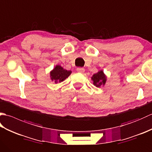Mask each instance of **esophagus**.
I'll list each match as a JSON object with an SVG mask.
<instances>
[{
    "mask_svg": "<svg viewBox=\"0 0 152 152\" xmlns=\"http://www.w3.org/2000/svg\"><path fill=\"white\" fill-rule=\"evenodd\" d=\"M76 70H77V72H81V73H83V72H85V69H83V68H82V67H78V68H77Z\"/></svg>",
    "mask_w": 152,
    "mask_h": 152,
    "instance_id": "esophagus-1",
    "label": "esophagus"
}]
</instances>
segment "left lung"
I'll list each match as a JSON object with an SVG mask.
<instances>
[{"instance_id": "left-lung-1", "label": "left lung", "mask_w": 152, "mask_h": 152, "mask_svg": "<svg viewBox=\"0 0 152 152\" xmlns=\"http://www.w3.org/2000/svg\"><path fill=\"white\" fill-rule=\"evenodd\" d=\"M91 79L93 81V84L98 88L101 85H104L106 82V76L102 70H100L99 72L95 74Z\"/></svg>"}]
</instances>
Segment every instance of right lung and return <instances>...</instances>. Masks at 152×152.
<instances>
[{
  "label": "right lung",
  "mask_w": 152,
  "mask_h": 152,
  "mask_svg": "<svg viewBox=\"0 0 152 152\" xmlns=\"http://www.w3.org/2000/svg\"><path fill=\"white\" fill-rule=\"evenodd\" d=\"M70 70H66L63 69L60 65H57L50 73L51 79L55 83L61 82L68 78L71 74Z\"/></svg>",
  "instance_id": "obj_1"
}]
</instances>
